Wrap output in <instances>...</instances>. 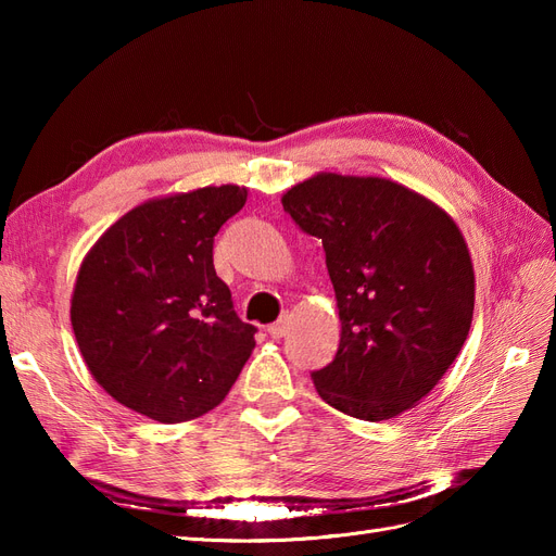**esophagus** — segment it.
<instances>
[{
	"mask_svg": "<svg viewBox=\"0 0 556 556\" xmlns=\"http://www.w3.org/2000/svg\"><path fill=\"white\" fill-rule=\"evenodd\" d=\"M288 327H290V315L288 313H280V317L276 319V323L266 327V333L271 336V339H282V336L288 333Z\"/></svg>",
	"mask_w": 556,
	"mask_h": 556,
	"instance_id": "esophagus-1",
	"label": "esophagus"
}]
</instances>
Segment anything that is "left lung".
I'll list each match as a JSON object with an SVG mask.
<instances>
[{"mask_svg": "<svg viewBox=\"0 0 556 556\" xmlns=\"http://www.w3.org/2000/svg\"><path fill=\"white\" fill-rule=\"evenodd\" d=\"M325 248L341 317L317 394L380 422L427 396L457 359L473 319L476 276L459 227L429 199L384 178L317 174L282 197Z\"/></svg>", "mask_w": 556, "mask_h": 556, "instance_id": "left-lung-1", "label": "left lung"}]
</instances>
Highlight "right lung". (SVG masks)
Returning a JSON list of instances; mask_svg holds the SVG:
<instances>
[{
    "instance_id": "add662e5",
    "label": "right lung",
    "mask_w": 556,
    "mask_h": 556,
    "mask_svg": "<svg viewBox=\"0 0 556 556\" xmlns=\"http://www.w3.org/2000/svg\"><path fill=\"white\" fill-rule=\"evenodd\" d=\"M248 199L239 185L148 201L83 260L72 327L90 374L164 425L220 406L255 348L213 266L215 233Z\"/></svg>"
}]
</instances>
